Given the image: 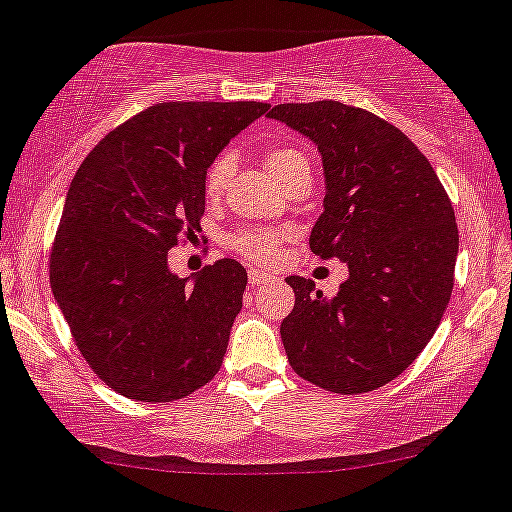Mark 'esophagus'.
I'll list each match as a JSON object with an SVG mask.
<instances>
[{"label": "esophagus", "mask_w": 512, "mask_h": 512, "mask_svg": "<svg viewBox=\"0 0 512 512\" xmlns=\"http://www.w3.org/2000/svg\"><path fill=\"white\" fill-rule=\"evenodd\" d=\"M247 282H250L252 287H262V284L272 282V277H270V274L262 272V270H250V272H247Z\"/></svg>", "instance_id": "34e87169"}]
</instances>
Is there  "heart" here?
I'll use <instances>...</instances> for the list:
<instances>
[{
  "label": "heart",
  "mask_w": 512,
  "mask_h": 512,
  "mask_svg": "<svg viewBox=\"0 0 512 512\" xmlns=\"http://www.w3.org/2000/svg\"><path fill=\"white\" fill-rule=\"evenodd\" d=\"M265 166L267 171L284 184L289 176L297 171H309V159L299 152V149L289 147V144H277L265 152ZM230 174H233V157L230 154H218L211 164H208L206 174H203V193L206 198H220L225 191ZM289 230H274V228H242L235 235H230V247L240 252L247 260L257 262V265H267L277 255L279 240L287 238Z\"/></svg>",
  "instance_id": "1"
}]
</instances>
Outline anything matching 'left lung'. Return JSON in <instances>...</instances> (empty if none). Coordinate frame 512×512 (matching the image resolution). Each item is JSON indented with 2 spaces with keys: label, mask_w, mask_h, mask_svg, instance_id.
<instances>
[{
  "label": "left lung",
  "mask_w": 512,
  "mask_h": 512,
  "mask_svg": "<svg viewBox=\"0 0 512 512\" xmlns=\"http://www.w3.org/2000/svg\"><path fill=\"white\" fill-rule=\"evenodd\" d=\"M270 117L319 147L326 198L309 245L348 265L333 299L287 277L297 297L279 328L289 365L341 395L378 390L410 368L444 316L459 252L454 208L412 139L363 107L284 102Z\"/></svg>",
  "instance_id": "left-lung-1"
}]
</instances>
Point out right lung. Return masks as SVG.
Returning <instances> with one entry per match:
<instances>
[{"label": "right lung", "mask_w": 512, "mask_h": 512, "mask_svg": "<svg viewBox=\"0 0 512 512\" xmlns=\"http://www.w3.org/2000/svg\"><path fill=\"white\" fill-rule=\"evenodd\" d=\"M267 102H159L85 157L51 247V289L93 373L137 402L211 383L242 309L247 272L223 257L193 282L169 250L201 233L203 174Z\"/></svg>", "instance_id": "obj_1"}]
</instances>
